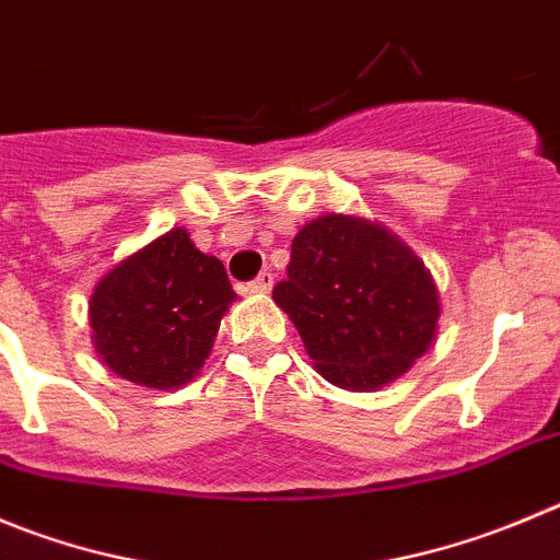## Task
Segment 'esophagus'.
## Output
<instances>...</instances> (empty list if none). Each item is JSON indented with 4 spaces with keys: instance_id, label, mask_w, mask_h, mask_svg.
Wrapping results in <instances>:
<instances>
[{
    "instance_id": "esophagus-1",
    "label": "esophagus",
    "mask_w": 560,
    "mask_h": 560,
    "mask_svg": "<svg viewBox=\"0 0 560 560\" xmlns=\"http://www.w3.org/2000/svg\"><path fill=\"white\" fill-rule=\"evenodd\" d=\"M250 290L254 292H268L270 287H273V273H270V270H262V273L256 276L254 281H250Z\"/></svg>"
}]
</instances>
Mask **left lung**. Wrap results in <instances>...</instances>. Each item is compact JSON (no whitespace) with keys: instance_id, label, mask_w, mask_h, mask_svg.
Here are the masks:
<instances>
[{"instance_id":"left-lung-1","label":"left lung","mask_w":560,"mask_h":560,"mask_svg":"<svg viewBox=\"0 0 560 560\" xmlns=\"http://www.w3.org/2000/svg\"><path fill=\"white\" fill-rule=\"evenodd\" d=\"M273 301L290 315L317 373L345 389H378L428 351L439 295L425 265L381 226L342 215L292 240Z\"/></svg>"}]
</instances>
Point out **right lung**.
<instances>
[{
    "instance_id": "right-lung-1",
    "label": "right lung",
    "mask_w": 560,
    "mask_h": 560,
    "mask_svg": "<svg viewBox=\"0 0 560 560\" xmlns=\"http://www.w3.org/2000/svg\"><path fill=\"white\" fill-rule=\"evenodd\" d=\"M234 298L221 259L174 229L98 281L93 342L121 378L154 389L182 386L201 370Z\"/></svg>"
}]
</instances>
